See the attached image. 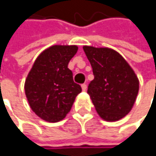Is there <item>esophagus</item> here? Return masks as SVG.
Wrapping results in <instances>:
<instances>
[{"mask_svg": "<svg viewBox=\"0 0 156 156\" xmlns=\"http://www.w3.org/2000/svg\"><path fill=\"white\" fill-rule=\"evenodd\" d=\"M81 88H82V91H84V92H85L86 90H87V85L84 83V84H82V85H81Z\"/></svg>", "mask_w": 156, "mask_h": 156, "instance_id": "1", "label": "esophagus"}]
</instances>
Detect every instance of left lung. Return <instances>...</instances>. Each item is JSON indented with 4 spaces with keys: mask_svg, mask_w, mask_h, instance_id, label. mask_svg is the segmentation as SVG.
<instances>
[{
    "mask_svg": "<svg viewBox=\"0 0 156 156\" xmlns=\"http://www.w3.org/2000/svg\"><path fill=\"white\" fill-rule=\"evenodd\" d=\"M83 50L94 76L87 93L97 113L108 122L121 120L135 104L140 88L139 79L116 50L90 46H84Z\"/></svg>",
    "mask_w": 156,
    "mask_h": 156,
    "instance_id": "left-lung-1",
    "label": "left lung"
}]
</instances>
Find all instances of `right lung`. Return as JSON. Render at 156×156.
Listing matches in <instances>:
<instances>
[{
    "instance_id": "1",
    "label": "right lung",
    "mask_w": 156,
    "mask_h": 156,
    "mask_svg": "<svg viewBox=\"0 0 156 156\" xmlns=\"http://www.w3.org/2000/svg\"><path fill=\"white\" fill-rule=\"evenodd\" d=\"M76 51V46H51L41 52L29 72L25 94L30 107L42 120L49 122L62 120L81 92L68 68Z\"/></svg>"
}]
</instances>
